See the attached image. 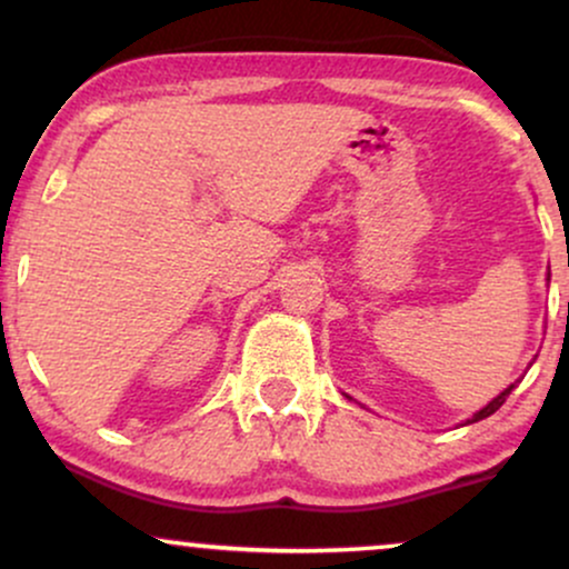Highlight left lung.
<instances>
[{"label":"left lung","mask_w":569,"mask_h":569,"mask_svg":"<svg viewBox=\"0 0 569 569\" xmlns=\"http://www.w3.org/2000/svg\"><path fill=\"white\" fill-rule=\"evenodd\" d=\"M516 382H519V380H516ZM516 382H513V385H508V388H506V390H502V393H500L498 398H492V401H489L485 409H479V411H476V415H473V417H471V420H468V422H479V420H485V417H489V415H495V411H498V409L502 407V403H506V398H508V396H511V390L516 388Z\"/></svg>","instance_id":"1"}]
</instances>
